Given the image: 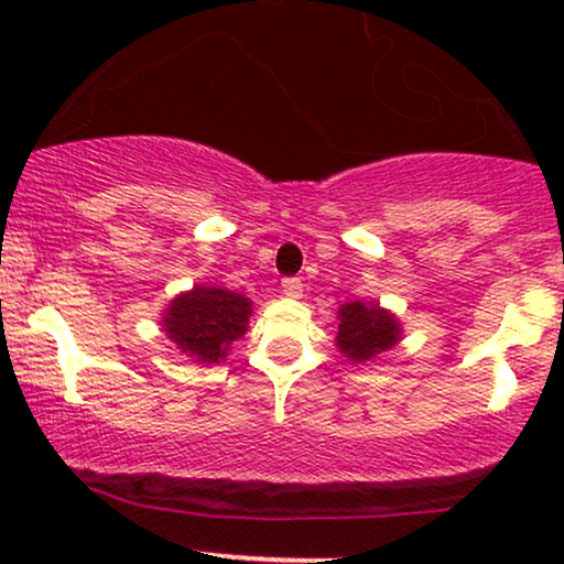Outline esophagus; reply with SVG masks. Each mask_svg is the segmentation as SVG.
<instances>
[{"label":"esophagus","instance_id":"obj_1","mask_svg":"<svg viewBox=\"0 0 564 564\" xmlns=\"http://www.w3.org/2000/svg\"><path fill=\"white\" fill-rule=\"evenodd\" d=\"M281 286H283V294L291 296V300H300L302 291H304V286H302L300 278H283Z\"/></svg>","mask_w":564,"mask_h":564}]
</instances>
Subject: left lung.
Listing matches in <instances>:
<instances>
[{
    "instance_id": "8db88e82",
    "label": "left lung",
    "mask_w": 564,
    "mask_h": 564,
    "mask_svg": "<svg viewBox=\"0 0 564 564\" xmlns=\"http://www.w3.org/2000/svg\"><path fill=\"white\" fill-rule=\"evenodd\" d=\"M398 318L379 304L366 302H347L339 307V334H336V347L345 352L352 364L377 358L379 352H387L400 341Z\"/></svg>"
}]
</instances>
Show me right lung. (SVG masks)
<instances>
[{
  "label": "right lung",
  "mask_w": 564,
  "mask_h": 564,
  "mask_svg": "<svg viewBox=\"0 0 564 564\" xmlns=\"http://www.w3.org/2000/svg\"><path fill=\"white\" fill-rule=\"evenodd\" d=\"M251 302L236 291L193 286L174 296L161 326L170 339L196 364H219L228 349L249 328Z\"/></svg>",
  "instance_id": "obj_1"
}]
</instances>
